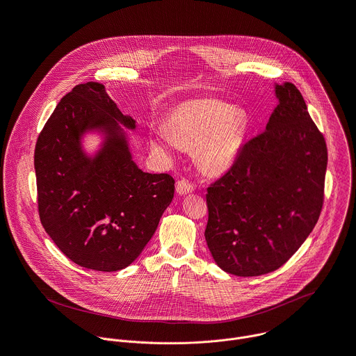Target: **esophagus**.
I'll use <instances>...</instances> for the list:
<instances>
[{
	"mask_svg": "<svg viewBox=\"0 0 356 356\" xmlns=\"http://www.w3.org/2000/svg\"><path fill=\"white\" fill-rule=\"evenodd\" d=\"M176 191H177V194L184 195V194L193 193V191H194V186H193L191 183L186 181V180H180V181H177V184H176Z\"/></svg>",
	"mask_w": 356,
	"mask_h": 356,
	"instance_id": "34e87169",
	"label": "esophagus"
}]
</instances>
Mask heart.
Masks as SVG:
<instances>
[{"mask_svg":"<svg viewBox=\"0 0 356 356\" xmlns=\"http://www.w3.org/2000/svg\"><path fill=\"white\" fill-rule=\"evenodd\" d=\"M248 127L246 114L217 99H194L180 104L166 125L152 128V146L177 152L181 145L197 147L200 165L222 173L236 162Z\"/></svg>","mask_w":356,"mask_h":356,"instance_id":"heart-1","label":"heart"}]
</instances>
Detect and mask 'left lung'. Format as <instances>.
Listing matches in <instances>:
<instances>
[{
	"label": "left lung",
	"instance_id": "left-lung-1",
	"mask_svg": "<svg viewBox=\"0 0 356 356\" xmlns=\"http://www.w3.org/2000/svg\"><path fill=\"white\" fill-rule=\"evenodd\" d=\"M265 132L241 149L207 188L204 232L216 264L252 277L284 265L316 227L324 201L327 145L291 83L275 84Z\"/></svg>",
	"mask_w": 356,
	"mask_h": 356
}]
</instances>
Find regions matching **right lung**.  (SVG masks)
Instances as JSON below:
<instances>
[{"mask_svg":"<svg viewBox=\"0 0 356 356\" xmlns=\"http://www.w3.org/2000/svg\"><path fill=\"white\" fill-rule=\"evenodd\" d=\"M124 115L99 83L76 86L56 106L35 147L40 222L76 265L117 272L129 266L154 236L175 195V180L135 163ZM102 136L94 154L82 142Z\"/></svg>","mask_w":356,"mask_h":356,"instance_id":"obj_1","label":"right lung"}]
</instances>
